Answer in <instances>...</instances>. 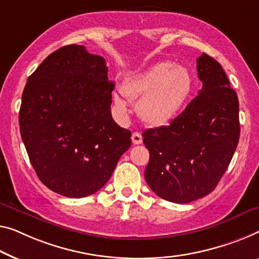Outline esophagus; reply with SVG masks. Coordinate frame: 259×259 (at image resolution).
<instances>
[{"label":"esophagus","mask_w":259,"mask_h":259,"mask_svg":"<svg viewBox=\"0 0 259 259\" xmlns=\"http://www.w3.org/2000/svg\"><path fill=\"white\" fill-rule=\"evenodd\" d=\"M131 140H133L134 144L138 145V144H142L143 137H142V135L140 133H134L133 136H131Z\"/></svg>","instance_id":"34e87169"}]
</instances>
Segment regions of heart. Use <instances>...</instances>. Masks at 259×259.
<instances>
[{
  "mask_svg": "<svg viewBox=\"0 0 259 259\" xmlns=\"http://www.w3.org/2000/svg\"><path fill=\"white\" fill-rule=\"evenodd\" d=\"M193 88L194 79L190 69L163 61L123 83L121 92L130 100L141 98L136 108L143 121L151 125H164L180 113ZM115 103L121 110L125 109L118 96H115Z\"/></svg>",
  "mask_w": 259,
  "mask_h": 259,
  "instance_id": "1",
  "label": "heart"
}]
</instances>
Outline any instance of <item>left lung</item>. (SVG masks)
Masks as SVG:
<instances>
[{
	"instance_id": "left-lung-1",
	"label": "left lung",
	"mask_w": 259,
	"mask_h": 259,
	"mask_svg": "<svg viewBox=\"0 0 259 259\" xmlns=\"http://www.w3.org/2000/svg\"><path fill=\"white\" fill-rule=\"evenodd\" d=\"M202 90L169 124L148 129L144 177L161 199L188 203L214 191L240 140L238 98L221 65L202 53L196 60Z\"/></svg>"
}]
</instances>
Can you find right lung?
Segmentation results:
<instances>
[{
	"label": "right lung",
	"instance_id": "1",
	"mask_svg": "<svg viewBox=\"0 0 259 259\" xmlns=\"http://www.w3.org/2000/svg\"><path fill=\"white\" fill-rule=\"evenodd\" d=\"M105 58L82 45L63 46L31 74L19 109L22 141L37 177L67 198L105 186L131 146L130 130L111 117Z\"/></svg>",
	"mask_w": 259,
	"mask_h": 259
}]
</instances>
